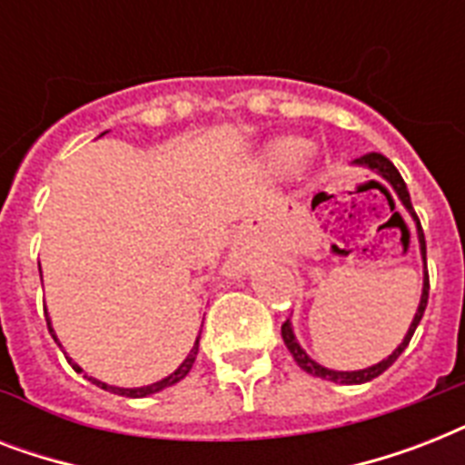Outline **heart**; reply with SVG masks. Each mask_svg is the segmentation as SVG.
<instances>
[{"label": "heart", "instance_id": "b5f03b06", "mask_svg": "<svg viewBox=\"0 0 465 465\" xmlns=\"http://www.w3.org/2000/svg\"><path fill=\"white\" fill-rule=\"evenodd\" d=\"M306 154V144L299 140H284L277 144L275 149V159L280 166L284 168H294L302 161V156Z\"/></svg>", "mask_w": 465, "mask_h": 465}]
</instances>
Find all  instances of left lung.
Returning a JSON list of instances; mask_svg holds the SVG:
<instances>
[{
    "label": "left lung",
    "instance_id": "8db88e82",
    "mask_svg": "<svg viewBox=\"0 0 465 465\" xmlns=\"http://www.w3.org/2000/svg\"><path fill=\"white\" fill-rule=\"evenodd\" d=\"M357 163H361V166L371 168V171H376V173L381 175V178H386V181L393 185V190L398 193V197H401V203L405 204V210L411 212L412 219H415V224H418V239H420V253H422V261H425V284H422V299H420V306H418V313H415V318H412L411 328H408V335L403 338V342L393 350V354H389L386 360L379 361V364H374V367L369 369H360V371H332V369H325L321 367L318 361H313L309 357V354L302 350V345L297 342V338H294V331H292V323L290 321H284L282 323V340L284 345H287V350L292 352V357H294V361H297L299 367L304 369V371H309L311 376H321V379H328V381H335V383H364V381H371V379H376L379 374H383L386 369L393 364V361L401 357V352H403L405 347H408V342H411L412 332H415V328H418V323L422 321V313H425L427 309V297H430V272H427V246H425V233H422V226H420V219L418 214H415V210H412V203H411V193H408V188H405V181L403 175L398 173V168L391 163L389 159L383 154H379V152H369V154L360 156L357 159Z\"/></svg>",
    "mask_w": 465,
    "mask_h": 465
}]
</instances>
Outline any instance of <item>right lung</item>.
<instances>
[{
  "label": "right lung",
  "mask_w": 465,
  "mask_h": 465,
  "mask_svg": "<svg viewBox=\"0 0 465 465\" xmlns=\"http://www.w3.org/2000/svg\"><path fill=\"white\" fill-rule=\"evenodd\" d=\"M47 328H50V318H47ZM50 335H53V338H54L53 328H50ZM54 342H57V338H54ZM197 350H200V340H195V345H193L190 354H188V357H185V361H183L181 367L175 369L173 374L166 376V379H161V381H156V383H149V386H142V389H115V386H108V383H104V381H96V379H91V376H89V381H94V383H96V386H101V389H104V391H113V393H118V396H127V398L152 396V393H156V391L166 389V386H173V383H178V381H181V379H185V376H188V371H190V369H193V364H195ZM67 361H69V364H72V367L76 369V371H82V369L76 367L74 361H72V360H67Z\"/></svg>",
  "instance_id": "add662e5"
}]
</instances>
